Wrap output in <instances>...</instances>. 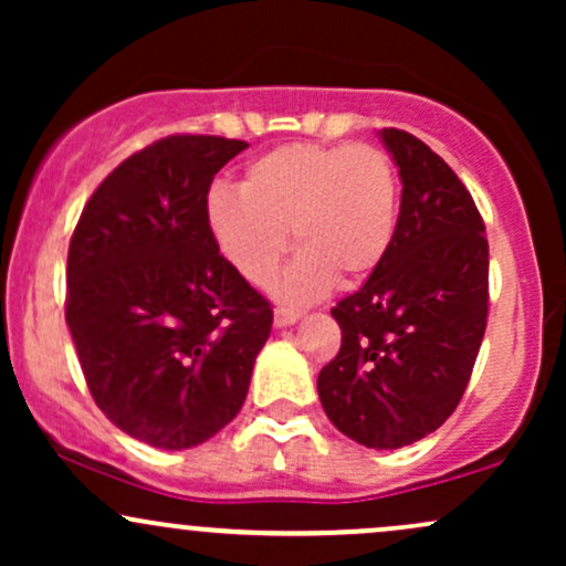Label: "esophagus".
I'll use <instances>...</instances> for the list:
<instances>
[{
	"mask_svg": "<svg viewBox=\"0 0 566 566\" xmlns=\"http://www.w3.org/2000/svg\"><path fill=\"white\" fill-rule=\"evenodd\" d=\"M303 316V311H295V308H276L274 311V324L276 327H290V324H295L297 319Z\"/></svg>",
	"mask_w": 566,
	"mask_h": 566,
	"instance_id": "34e87169",
	"label": "esophagus"
}]
</instances>
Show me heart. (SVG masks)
<instances>
[{
  "mask_svg": "<svg viewBox=\"0 0 566 566\" xmlns=\"http://www.w3.org/2000/svg\"><path fill=\"white\" fill-rule=\"evenodd\" d=\"M207 229L247 282H274L287 252V231L301 252L284 292L305 297L354 284L386 261L399 218L394 161L375 146L290 143L247 167L242 193L207 197Z\"/></svg>",
  "mask_w": 566,
  "mask_h": 566,
  "instance_id": "b5f03b06",
  "label": "heart"
}]
</instances>
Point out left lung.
Returning <instances> with one entry per match:
<instances>
[{
    "label": "left lung",
    "mask_w": 566,
    "mask_h": 566,
    "mask_svg": "<svg viewBox=\"0 0 566 566\" xmlns=\"http://www.w3.org/2000/svg\"><path fill=\"white\" fill-rule=\"evenodd\" d=\"M401 178L386 261L333 308L343 343L316 388L340 433L369 450L428 437L463 399L486 329L490 244L469 188L405 129H380Z\"/></svg>",
    "instance_id": "obj_1"
}]
</instances>
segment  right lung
<instances>
[{"instance_id": "obj_1", "label": "right lung", "mask_w": 566, "mask_h": 566, "mask_svg": "<svg viewBox=\"0 0 566 566\" xmlns=\"http://www.w3.org/2000/svg\"><path fill=\"white\" fill-rule=\"evenodd\" d=\"M244 140L170 135L122 161L69 244L66 324L95 405L159 450L216 437L247 399L274 311L207 229Z\"/></svg>"}]
</instances>
